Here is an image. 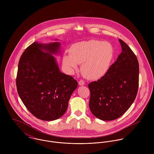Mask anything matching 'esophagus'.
Instances as JSON below:
<instances>
[{"instance_id":"1","label":"esophagus","mask_w":154,"mask_h":154,"mask_svg":"<svg viewBox=\"0 0 154 154\" xmlns=\"http://www.w3.org/2000/svg\"><path fill=\"white\" fill-rule=\"evenodd\" d=\"M78 84L80 86H83L85 85V82L83 81V80H80L79 82H78Z\"/></svg>"}]
</instances>
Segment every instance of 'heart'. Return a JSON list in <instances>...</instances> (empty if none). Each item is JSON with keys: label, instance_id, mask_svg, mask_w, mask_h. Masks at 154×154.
I'll return each instance as SVG.
<instances>
[{"label": "heart", "instance_id": "obj_1", "mask_svg": "<svg viewBox=\"0 0 154 154\" xmlns=\"http://www.w3.org/2000/svg\"><path fill=\"white\" fill-rule=\"evenodd\" d=\"M114 55V48L107 42L91 40L73 44L70 53L63 57L66 70L72 73L82 63L81 71L87 78L96 79L108 70Z\"/></svg>", "mask_w": 154, "mask_h": 154}]
</instances>
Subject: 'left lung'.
Returning a JSON list of instances; mask_svg holds the SVG:
<instances>
[{
	"label": "left lung",
	"instance_id": "left-lung-1",
	"mask_svg": "<svg viewBox=\"0 0 154 154\" xmlns=\"http://www.w3.org/2000/svg\"><path fill=\"white\" fill-rule=\"evenodd\" d=\"M122 51L106 73L88 84L89 107L97 118L110 121L121 117L134 101L139 86V67L131 48L119 39Z\"/></svg>",
	"mask_w": 154,
	"mask_h": 154
}]
</instances>
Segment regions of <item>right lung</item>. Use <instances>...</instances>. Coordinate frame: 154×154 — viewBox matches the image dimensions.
<instances>
[{
    "label": "right lung",
    "mask_w": 154,
    "mask_h": 154,
    "mask_svg": "<svg viewBox=\"0 0 154 154\" xmlns=\"http://www.w3.org/2000/svg\"><path fill=\"white\" fill-rule=\"evenodd\" d=\"M60 47L59 42H34L23 51L18 63L19 96L32 115L44 121L56 120L65 113L78 87L72 76L60 71L53 56L60 53Z\"/></svg>",
    "instance_id": "obj_1"
}]
</instances>
